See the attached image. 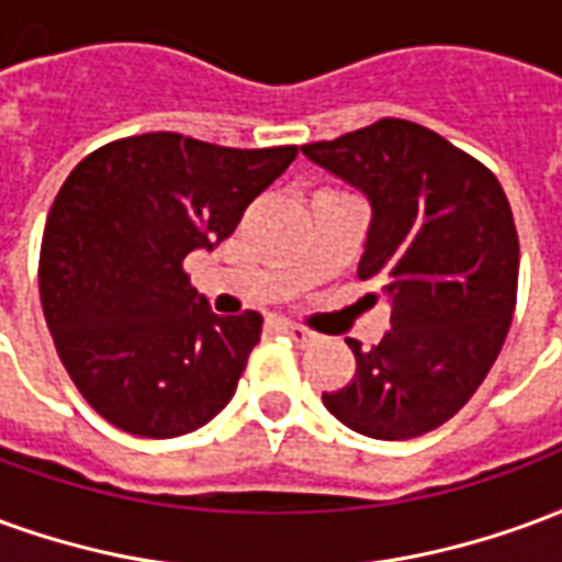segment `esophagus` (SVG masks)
Returning <instances> with one entry per match:
<instances>
[{
    "mask_svg": "<svg viewBox=\"0 0 562 562\" xmlns=\"http://www.w3.org/2000/svg\"><path fill=\"white\" fill-rule=\"evenodd\" d=\"M280 330L282 334H289L297 346H310V342L316 340V334H313V330L301 328V325H292V322H280Z\"/></svg>",
    "mask_w": 562,
    "mask_h": 562,
    "instance_id": "obj_1",
    "label": "esophagus"
}]
</instances>
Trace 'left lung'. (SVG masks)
<instances>
[{"instance_id":"8db88e82","label":"left lung","mask_w":562,"mask_h":562,"mask_svg":"<svg viewBox=\"0 0 562 562\" xmlns=\"http://www.w3.org/2000/svg\"><path fill=\"white\" fill-rule=\"evenodd\" d=\"M301 149L370 198L358 277L391 297V330L373 349L346 340L358 370L322 403L373 439L430 434L479 391L515 316L520 246L506 192L487 165L397 116Z\"/></svg>"}]
</instances>
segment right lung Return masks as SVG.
<instances>
[{
	"instance_id": "1",
	"label": "right lung",
	"mask_w": 562,
	"mask_h": 562,
	"mask_svg": "<svg viewBox=\"0 0 562 562\" xmlns=\"http://www.w3.org/2000/svg\"><path fill=\"white\" fill-rule=\"evenodd\" d=\"M294 156L149 132L68 173L44 225L38 292L59 361L104 422L171 439L232 401L261 316L210 313L183 261L225 240Z\"/></svg>"
}]
</instances>
